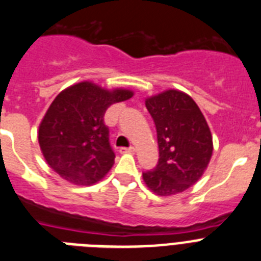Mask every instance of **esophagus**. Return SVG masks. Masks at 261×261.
<instances>
[{"instance_id": "1", "label": "esophagus", "mask_w": 261, "mask_h": 261, "mask_svg": "<svg viewBox=\"0 0 261 261\" xmlns=\"http://www.w3.org/2000/svg\"><path fill=\"white\" fill-rule=\"evenodd\" d=\"M119 152H121V153H135V148L134 147H128V148L122 147V148H119Z\"/></svg>"}]
</instances>
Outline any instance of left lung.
<instances>
[{
  "label": "left lung",
  "instance_id": "obj_1",
  "mask_svg": "<svg viewBox=\"0 0 261 261\" xmlns=\"http://www.w3.org/2000/svg\"><path fill=\"white\" fill-rule=\"evenodd\" d=\"M157 131L160 159L143 173L152 192L171 196L200 179L213 152L212 134L201 110L187 93L168 90L145 100Z\"/></svg>",
  "mask_w": 261,
  "mask_h": 261
}]
</instances>
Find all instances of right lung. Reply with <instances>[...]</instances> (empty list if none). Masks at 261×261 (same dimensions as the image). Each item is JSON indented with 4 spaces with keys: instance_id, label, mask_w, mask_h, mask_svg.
Instances as JSON below:
<instances>
[{
    "instance_id": "obj_1",
    "label": "right lung",
    "mask_w": 261,
    "mask_h": 261,
    "mask_svg": "<svg viewBox=\"0 0 261 261\" xmlns=\"http://www.w3.org/2000/svg\"><path fill=\"white\" fill-rule=\"evenodd\" d=\"M133 95L130 90L108 91L92 82L63 90L39 126L40 149L48 165L78 186H91L104 178L116 157L104 114L110 105Z\"/></svg>"
}]
</instances>
